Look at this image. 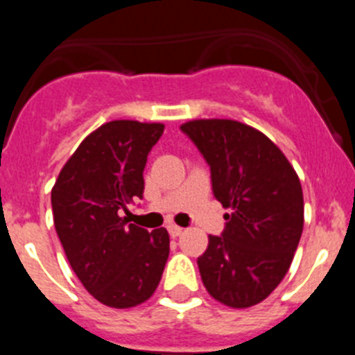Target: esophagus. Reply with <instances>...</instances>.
Here are the masks:
<instances>
[{
    "label": "esophagus",
    "instance_id": "1",
    "mask_svg": "<svg viewBox=\"0 0 355 355\" xmlns=\"http://www.w3.org/2000/svg\"><path fill=\"white\" fill-rule=\"evenodd\" d=\"M167 229H168V234H171L172 238L181 236V233H183V227H180V225L171 224V225H167Z\"/></svg>",
    "mask_w": 355,
    "mask_h": 355
}]
</instances>
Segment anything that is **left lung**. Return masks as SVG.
<instances>
[{
	"instance_id": "obj_1",
	"label": "left lung",
	"mask_w": 355,
	"mask_h": 355,
	"mask_svg": "<svg viewBox=\"0 0 355 355\" xmlns=\"http://www.w3.org/2000/svg\"><path fill=\"white\" fill-rule=\"evenodd\" d=\"M211 171L224 208L222 236L209 234L197 259L202 284L218 302L243 309L265 300L293 261L304 227L300 180L266 135L231 119L181 124Z\"/></svg>"
}]
</instances>
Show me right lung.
Instances as JSON below:
<instances>
[{
  "instance_id": "1",
  "label": "right lung",
  "mask_w": 355,
  "mask_h": 355,
  "mask_svg": "<svg viewBox=\"0 0 355 355\" xmlns=\"http://www.w3.org/2000/svg\"><path fill=\"white\" fill-rule=\"evenodd\" d=\"M163 128L106 122L78 146L51 190L56 234L72 270L94 299L115 309L146 302L168 258L167 229L149 233L122 216L142 199L147 155Z\"/></svg>"
}]
</instances>
